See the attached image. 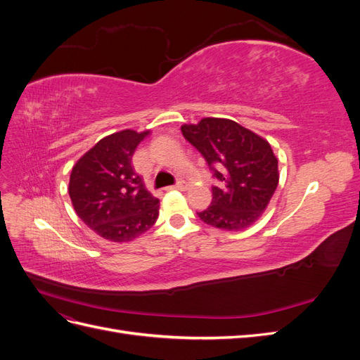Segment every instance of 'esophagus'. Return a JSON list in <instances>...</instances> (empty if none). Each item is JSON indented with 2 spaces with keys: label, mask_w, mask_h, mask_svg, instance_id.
Returning a JSON list of instances; mask_svg holds the SVG:
<instances>
[{
  "label": "esophagus",
  "mask_w": 360,
  "mask_h": 360,
  "mask_svg": "<svg viewBox=\"0 0 360 360\" xmlns=\"http://www.w3.org/2000/svg\"><path fill=\"white\" fill-rule=\"evenodd\" d=\"M169 189H177V191H184V189H186V183H184V181H179V183H176V184H174V186H171Z\"/></svg>",
  "instance_id": "esophagus-1"
}]
</instances>
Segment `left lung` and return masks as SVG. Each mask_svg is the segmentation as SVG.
<instances>
[{"label":"left lung","mask_w":360,"mask_h":360,"mask_svg":"<svg viewBox=\"0 0 360 360\" xmlns=\"http://www.w3.org/2000/svg\"><path fill=\"white\" fill-rule=\"evenodd\" d=\"M183 136L197 148L219 186L213 201L198 216L225 231H240L255 224L278 188V159L264 138L228 118H202L183 124Z\"/></svg>","instance_id":"8db88e82"}]
</instances>
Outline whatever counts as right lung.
Wrapping results in <instances>:
<instances>
[{
	"label": "right lung",
	"instance_id": "obj_1",
	"mask_svg": "<svg viewBox=\"0 0 360 360\" xmlns=\"http://www.w3.org/2000/svg\"><path fill=\"white\" fill-rule=\"evenodd\" d=\"M148 134L126 129L108 135L72 168L69 195L76 214L110 242L135 240L159 216V200L132 167L135 150Z\"/></svg>",
	"mask_w": 360,
	"mask_h": 360
}]
</instances>
